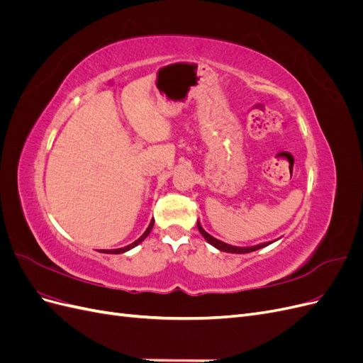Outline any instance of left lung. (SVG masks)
Masks as SVG:
<instances>
[{"mask_svg":"<svg viewBox=\"0 0 363 363\" xmlns=\"http://www.w3.org/2000/svg\"><path fill=\"white\" fill-rule=\"evenodd\" d=\"M196 225H199V230H200V233L204 236V239L207 240L208 244L211 245H213L215 248H218V250H221V251H225V252H238V255H244V252H251V251H256V250H259V248H263V247H267L268 244H260V245H255V247H233V245H228V244H225V242H223V240H218V239H215L213 236H211L208 235L207 232H204V228L200 225V223H196Z\"/></svg>","mask_w":363,"mask_h":363,"instance_id":"8db88e82","label":"left lung"}]
</instances>
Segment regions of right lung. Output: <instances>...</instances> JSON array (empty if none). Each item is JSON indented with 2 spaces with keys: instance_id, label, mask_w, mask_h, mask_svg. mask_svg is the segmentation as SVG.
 <instances>
[{
  "instance_id": "right-lung-1",
  "label": "right lung",
  "mask_w": 363,
  "mask_h": 363,
  "mask_svg": "<svg viewBox=\"0 0 363 363\" xmlns=\"http://www.w3.org/2000/svg\"><path fill=\"white\" fill-rule=\"evenodd\" d=\"M152 225H155V219H151V223H150V225H148V228L145 230V233L142 235L138 240H135L133 244H130V245H127V247H124V248H118V250H111V251H103V252H111V255H119V252H125V251H128V250H131L133 247H136V245H139L142 240H144L148 235H150V232H151V228H152Z\"/></svg>"
}]
</instances>
